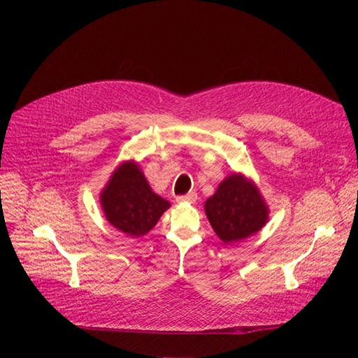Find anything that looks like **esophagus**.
Returning a JSON list of instances; mask_svg holds the SVG:
<instances>
[{
  "mask_svg": "<svg viewBox=\"0 0 358 358\" xmlns=\"http://www.w3.org/2000/svg\"><path fill=\"white\" fill-rule=\"evenodd\" d=\"M178 201H188V203H194L197 200V194L196 192H188L185 196H179L176 197Z\"/></svg>",
  "mask_w": 358,
  "mask_h": 358,
  "instance_id": "34e87169",
  "label": "esophagus"
}]
</instances>
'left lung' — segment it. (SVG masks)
<instances>
[{"instance_id": "1", "label": "left lung", "mask_w": 358, "mask_h": 358, "mask_svg": "<svg viewBox=\"0 0 358 358\" xmlns=\"http://www.w3.org/2000/svg\"><path fill=\"white\" fill-rule=\"evenodd\" d=\"M215 233L225 243L246 239L267 221V208L258 189L239 175L227 178L204 204Z\"/></svg>"}]
</instances>
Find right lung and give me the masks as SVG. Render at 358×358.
<instances>
[{
  "instance_id": "1",
  "label": "right lung",
  "mask_w": 358,
  "mask_h": 358,
  "mask_svg": "<svg viewBox=\"0 0 358 358\" xmlns=\"http://www.w3.org/2000/svg\"><path fill=\"white\" fill-rule=\"evenodd\" d=\"M107 221L122 233L140 237L150 231L170 203L150 189L143 173L133 162L119 166L101 192Z\"/></svg>"
}]
</instances>
